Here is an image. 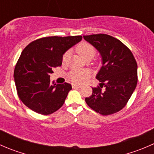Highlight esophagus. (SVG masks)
Masks as SVG:
<instances>
[{
	"mask_svg": "<svg viewBox=\"0 0 154 154\" xmlns=\"http://www.w3.org/2000/svg\"><path fill=\"white\" fill-rule=\"evenodd\" d=\"M80 85H77V84H72V88H80Z\"/></svg>",
	"mask_w": 154,
	"mask_h": 154,
	"instance_id": "esophagus-1",
	"label": "esophagus"
}]
</instances>
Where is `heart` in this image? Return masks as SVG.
Instances as JSON below:
<instances>
[{"label": "heart", "mask_w": 154, "mask_h": 154, "mask_svg": "<svg viewBox=\"0 0 154 154\" xmlns=\"http://www.w3.org/2000/svg\"><path fill=\"white\" fill-rule=\"evenodd\" d=\"M77 52L79 55L83 59H92L95 55V48L91 45L86 42H81L77 45ZM68 55V53L66 52L63 56V61H66ZM88 74L86 71H73L68 74V78L71 82L75 83H82L86 80Z\"/></svg>", "instance_id": "heart-1"}]
</instances>
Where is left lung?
I'll list each match as a JSON object with an SVG mask.
<instances>
[{"label":"left lung","instance_id":"1","mask_svg":"<svg viewBox=\"0 0 154 154\" xmlns=\"http://www.w3.org/2000/svg\"><path fill=\"white\" fill-rule=\"evenodd\" d=\"M83 38L100 53L102 62L96 75L99 86L92 88V94L85 100L103 116L117 112L125 106L137 85L136 60L127 46L111 35L94 34Z\"/></svg>","mask_w":154,"mask_h":154}]
</instances>
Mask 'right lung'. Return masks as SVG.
I'll return each mask as SVG.
<instances>
[{"label":"right lung","mask_w":154,"mask_h":154,"mask_svg":"<svg viewBox=\"0 0 154 154\" xmlns=\"http://www.w3.org/2000/svg\"><path fill=\"white\" fill-rule=\"evenodd\" d=\"M81 40V35L45 37L24 48L14 71L17 92L24 104L42 115L63 106L72 87L67 83L51 84L50 75L62 65L63 54Z\"/></svg>","instance_id":"right-lung-1"}]
</instances>
